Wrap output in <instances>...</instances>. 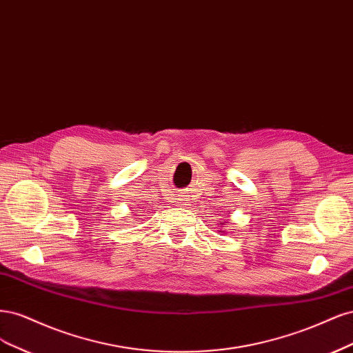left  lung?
Masks as SVG:
<instances>
[{"mask_svg": "<svg viewBox=\"0 0 353 353\" xmlns=\"http://www.w3.org/2000/svg\"><path fill=\"white\" fill-rule=\"evenodd\" d=\"M229 214H230V212H229ZM220 224H221V225H220V227H224V221H223V223H220ZM219 232H220V233H221V232H224V230H219Z\"/></svg>", "mask_w": 353, "mask_h": 353, "instance_id": "obj_1", "label": "left lung"}]
</instances>
